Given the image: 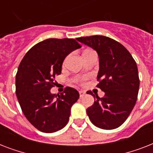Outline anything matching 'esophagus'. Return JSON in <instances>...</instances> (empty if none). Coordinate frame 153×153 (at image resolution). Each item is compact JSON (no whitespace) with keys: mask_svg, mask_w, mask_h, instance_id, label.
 <instances>
[{"mask_svg":"<svg viewBox=\"0 0 153 153\" xmlns=\"http://www.w3.org/2000/svg\"><path fill=\"white\" fill-rule=\"evenodd\" d=\"M85 94H86V93H85L84 91H79V96H80V98H82V97L85 95Z\"/></svg>","mask_w":153,"mask_h":153,"instance_id":"1","label":"esophagus"}]
</instances>
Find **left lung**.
<instances>
[{
  "instance_id": "1",
  "label": "left lung",
  "mask_w": 153,
  "mask_h": 153,
  "mask_svg": "<svg viewBox=\"0 0 153 153\" xmlns=\"http://www.w3.org/2000/svg\"><path fill=\"white\" fill-rule=\"evenodd\" d=\"M77 40L97 51L99 71L97 87L103 98L94 96V103L86 109L91 121L102 129L118 128L128 118L137 99L140 80L135 60L125 47L104 36L80 37Z\"/></svg>"
}]
</instances>
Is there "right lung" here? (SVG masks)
<instances>
[{"label":"right lung","mask_w":153,"mask_h":153,"mask_svg":"<svg viewBox=\"0 0 153 153\" xmlns=\"http://www.w3.org/2000/svg\"><path fill=\"white\" fill-rule=\"evenodd\" d=\"M74 39H48L26 53L16 75V94L30 123L43 133H54L66 126L71 108L79 92L66 87L60 94L51 93L55 78L61 74L62 62L81 48Z\"/></svg>","instance_id":"obj_1"}]
</instances>
